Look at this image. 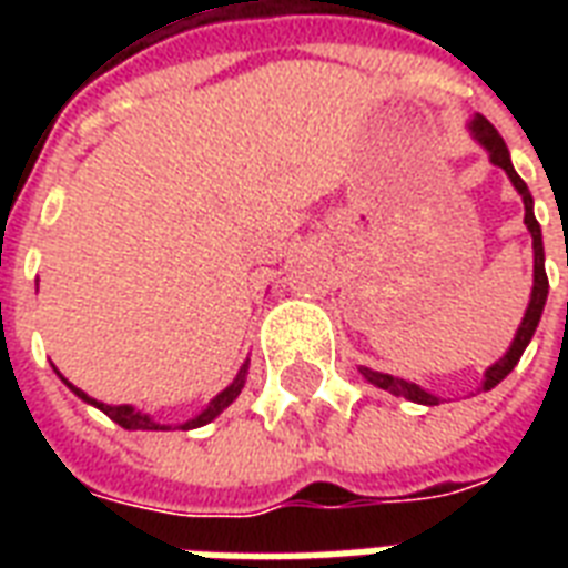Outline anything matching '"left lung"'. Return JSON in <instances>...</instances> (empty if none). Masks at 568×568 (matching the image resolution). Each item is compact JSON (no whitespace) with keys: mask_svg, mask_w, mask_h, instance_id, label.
Segmentation results:
<instances>
[{"mask_svg":"<svg viewBox=\"0 0 568 568\" xmlns=\"http://www.w3.org/2000/svg\"><path fill=\"white\" fill-rule=\"evenodd\" d=\"M471 132H475L477 141H480V144L489 150V159H493V164H498V168H504V171H507L510 182L516 185V191L521 194V200H525V223H528L530 239H534V294H530L528 312H525V318H521V327H519V333H516V338H513L510 351L504 354V359H498V363H495L493 368L486 372L484 388L489 392V388L498 386V383H501V379L507 377V374H510L516 365H519L521 354H525V347L530 345V338H534V333H537V324H539V318H542V306H546V297H548V276H546V250H542V230H539L537 217H534V196H530L525 180H521L519 173L513 171L510 153H507L504 138L498 135V129H495L493 123L484 118V114H475V120H471ZM363 374L368 383H374V386H379V388H386V392H392V395L406 397V400H415V404H430V406L436 404V397L427 395L424 388H418L415 383H409V379L372 372V368H363Z\"/></svg>","mask_w":568,"mask_h":568,"instance_id":"left-lung-1","label":"left lung"}]
</instances>
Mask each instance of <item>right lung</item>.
Masks as SVG:
<instances>
[{
	"instance_id": "right-lung-1",
	"label": "right lung",
	"mask_w": 568,
	"mask_h": 568,
	"mask_svg": "<svg viewBox=\"0 0 568 568\" xmlns=\"http://www.w3.org/2000/svg\"><path fill=\"white\" fill-rule=\"evenodd\" d=\"M244 374H247V365H244V368H241L239 377L232 379V386L223 388L221 395L214 397L212 404L205 406L203 413L196 415V418H191V422L182 424V430H191V427H203V424H209V422H212V418H217V415H221L223 409H226V406H230L232 400H235V397L241 395V388H244ZM67 386H70V383H67ZM70 388H73L75 395L82 397V400H88V404L100 406L102 413L109 415L111 422H118L120 427H126V430H171V427H168V424L153 422V418H150V415L138 413V409H132V406H105V404H100V400H93V397L84 395L82 388H75V386H70Z\"/></svg>"
}]
</instances>
